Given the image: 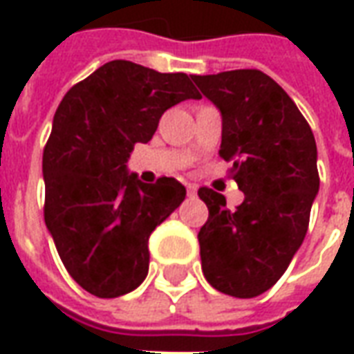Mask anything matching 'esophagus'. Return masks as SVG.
Masks as SVG:
<instances>
[{
    "instance_id": "34e87169",
    "label": "esophagus",
    "mask_w": 354,
    "mask_h": 354,
    "mask_svg": "<svg viewBox=\"0 0 354 354\" xmlns=\"http://www.w3.org/2000/svg\"><path fill=\"white\" fill-rule=\"evenodd\" d=\"M187 195H189V197H195V195H197V187H195V185H187Z\"/></svg>"
}]
</instances>
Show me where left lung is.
<instances>
[{
  "mask_svg": "<svg viewBox=\"0 0 354 354\" xmlns=\"http://www.w3.org/2000/svg\"><path fill=\"white\" fill-rule=\"evenodd\" d=\"M222 115L220 157L245 193L235 212L222 193L201 187L208 220L199 231L201 263L210 286L256 297L286 271L304 243L319 193L311 127L284 88L260 70L193 75Z\"/></svg>",
  "mask_w": 354,
  "mask_h": 354,
  "instance_id": "1",
  "label": "left lung"
}]
</instances>
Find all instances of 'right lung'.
Returning a JSON list of instances; mask_svg holds the SVG:
<instances>
[{
    "label": "right lung",
    "mask_w": 354,
    "mask_h": 354,
    "mask_svg": "<svg viewBox=\"0 0 354 354\" xmlns=\"http://www.w3.org/2000/svg\"><path fill=\"white\" fill-rule=\"evenodd\" d=\"M201 94L185 73L111 60L60 102L43 151L45 225L81 288L119 297L147 277L151 231L185 199L174 178L155 184L129 172L134 144H147L161 115Z\"/></svg>",
    "instance_id": "add662e5"
}]
</instances>
